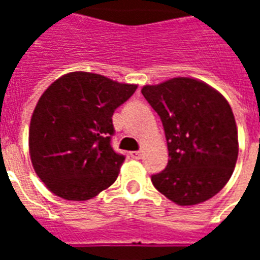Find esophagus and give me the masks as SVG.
I'll list each match as a JSON object with an SVG mask.
<instances>
[{
    "instance_id": "obj_1",
    "label": "esophagus",
    "mask_w": 260,
    "mask_h": 260,
    "mask_svg": "<svg viewBox=\"0 0 260 260\" xmlns=\"http://www.w3.org/2000/svg\"><path fill=\"white\" fill-rule=\"evenodd\" d=\"M129 154L132 158H141V150H134V152H131Z\"/></svg>"
}]
</instances>
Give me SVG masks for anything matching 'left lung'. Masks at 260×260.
Listing matches in <instances>:
<instances>
[{"label":"left lung","instance_id":"obj_1","mask_svg":"<svg viewBox=\"0 0 260 260\" xmlns=\"http://www.w3.org/2000/svg\"><path fill=\"white\" fill-rule=\"evenodd\" d=\"M142 94L161 119L169 147L167 167L152 175L154 188L181 206L213 198L229 182L238 157L229 102L191 78L143 86Z\"/></svg>","mask_w":260,"mask_h":260}]
</instances>
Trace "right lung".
<instances>
[{"mask_svg": "<svg viewBox=\"0 0 260 260\" xmlns=\"http://www.w3.org/2000/svg\"><path fill=\"white\" fill-rule=\"evenodd\" d=\"M136 85L89 72H71L39 99L29 129L33 169L50 191L87 201L113 185L125 160L111 147L113 114Z\"/></svg>", "mask_w": 260, "mask_h": 260, "instance_id": "right-lung-1", "label": "right lung"}]
</instances>
